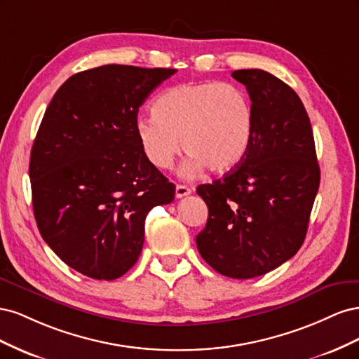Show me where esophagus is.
Segmentation results:
<instances>
[{
  "label": "esophagus",
  "instance_id": "34e87169",
  "mask_svg": "<svg viewBox=\"0 0 359 359\" xmlns=\"http://www.w3.org/2000/svg\"><path fill=\"white\" fill-rule=\"evenodd\" d=\"M190 193H191V189H189L187 186H181V184H178L177 189H175L177 198H184V196H187V194H190Z\"/></svg>",
  "mask_w": 359,
  "mask_h": 359
}]
</instances>
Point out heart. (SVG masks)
Masks as SVG:
<instances>
[{
    "label": "heart",
    "instance_id": "1",
    "mask_svg": "<svg viewBox=\"0 0 359 359\" xmlns=\"http://www.w3.org/2000/svg\"><path fill=\"white\" fill-rule=\"evenodd\" d=\"M154 111L136 118L135 132L157 169H169L182 148L190 156L181 168L184 177L203 168L226 173L241 165L252 145L253 104L236 85L211 81L172 86L158 97Z\"/></svg>",
    "mask_w": 359,
    "mask_h": 359
}]
</instances>
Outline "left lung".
Here are the masks:
<instances>
[{
	"instance_id": "obj_1",
	"label": "left lung",
	"mask_w": 359,
	"mask_h": 359,
	"mask_svg": "<svg viewBox=\"0 0 359 359\" xmlns=\"http://www.w3.org/2000/svg\"><path fill=\"white\" fill-rule=\"evenodd\" d=\"M255 111L253 140L240 166L202 184L208 222L201 256L222 276L253 278L301 248L320 182L313 130L298 94L259 69L235 70Z\"/></svg>"
}]
</instances>
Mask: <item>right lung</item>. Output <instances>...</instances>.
I'll return each instance as SVG.
<instances>
[{"mask_svg":"<svg viewBox=\"0 0 359 359\" xmlns=\"http://www.w3.org/2000/svg\"><path fill=\"white\" fill-rule=\"evenodd\" d=\"M175 72L107 64L76 73L41 119L29 157L37 227L86 277L124 276L142 252L148 212L175 198L135 132L139 107Z\"/></svg>","mask_w":359,"mask_h":359,"instance_id":"right-lung-1","label":"right lung"}]
</instances>
